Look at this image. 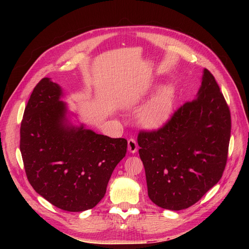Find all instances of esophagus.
Listing matches in <instances>:
<instances>
[{
    "mask_svg": "<svg viewBox=\"0 0 249 249\" xmlns=\"http://www.w3.org/2000/svg\"><path fill=\"white\" fill-rule=\"evenodd\" d=\"M128 151L130 153H135L137 151V142L135 139L131 138L128 140Z\"/></svg>",
    "mask_w": 249,
    "mask_h": 249,
    "instance_id": "obj_1",
    "label": "esophagus"
}]
</instances>
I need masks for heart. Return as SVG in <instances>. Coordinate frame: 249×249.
<instances>
[{"mask_svg": "<svg viewBox=\"0 0 249 249\" xmlns=\"http://www.w3.org/2000/svg\"><path fill=\"white\" fill-rule=\"evenodd\" d=\"M174 89L163 87L139 113L140 123L147 129H158L171 118L174 108Z\"/></svg>", "mask_w": 249, "mask_h": 249, "instance_id": "heart-1", "label": "heart"}]
</instances>
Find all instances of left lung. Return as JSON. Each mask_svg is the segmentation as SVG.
Masks as SVG:
<instances>
[{
    "instance_id": "8db88e82",
    "label": "left lung",
    "mask_w": 249,
    "mask_h": 249,
    "mask_svg": "<svg viewBox=\"0 0 249 249\" xmlns=\"http://www.w3.org/2000/svg\"><path fill=\"white\" fill-rule=\"evenodd\" d=\"M230 132L226 101L213 74L204 69L196 98L158 131L138 135L149 199L172 211L197 203L223 175Z\"/></svg>"
}]
</instances>
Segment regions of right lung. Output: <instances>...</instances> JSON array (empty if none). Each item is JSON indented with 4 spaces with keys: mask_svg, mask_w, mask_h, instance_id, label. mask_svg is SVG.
<instances>
[{
    "mask_svg": "<svg viewBox=\"0 0 249 249\" xmlns=\"http://www.w3.org/2000/svg\"><path fill=\"white\" fill-rule=\"evenodd\" d=\"M61 87L44 77L34 88L20 129L26 176L39 195L69 212L94 208L106 194L127 140L97 134L72 123Z\"/></svg>",
    "mask_w": 249,
    "mask_h": 249,
    "instance_id": "add662e5",
    "label": "right lung"
}]
</instances>
